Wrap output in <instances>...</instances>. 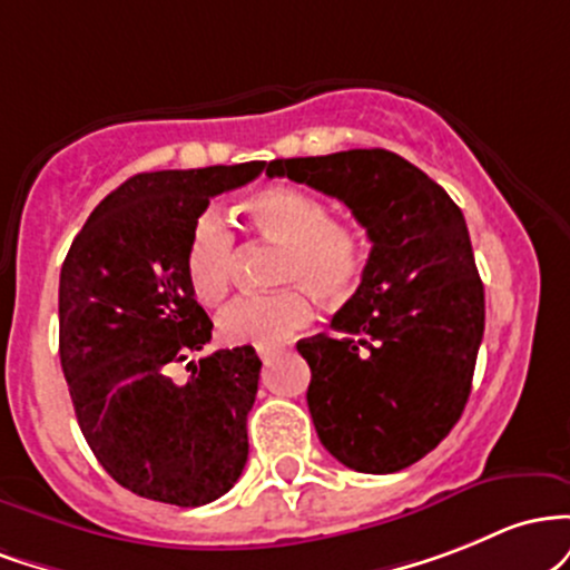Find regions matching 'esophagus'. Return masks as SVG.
<instances>
[{
	"mask_svg": "<svg viewBox=\"0 0 570 570\" xmlns=\"http://www.w3.org/2000/svg\"><path fill=\"white\" fill-rule=\"evenodd\" d=\"M258 355H261V361H264V363H268V357H272V353H268V350H258Z\"/></svg>",
	"mask_w": 570,
	"mask_h": 570,
	"instance_id": "esophagus-1",
	"label": "esophagus"
}]
</instances>
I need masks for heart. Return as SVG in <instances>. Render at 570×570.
I'll use <instances>...</instances> for the list:
<instances>
[{"label":"heart","instance_id":"1","mask_svg":"<svg viewBox=\"0 0 570 570\" xmlns=\"http://www.w3.org/2000/svg\"><path fill=\"white\" fill-rule=\"evenodd\" d=\"M245 223L255 234L283 245L277 293H250L236 298L217 317L226 344L274 350L312 320L309 287L325 304H344L355 296L368 264V239L350 217L331 215L328 202L298 185H268L242 204ZM236 247L232 228L220 215L204 213L194 223L185 277L202 304H217L234 279Z\"/></svg>","mask_w":570,"mask_h":570}]
</instances>
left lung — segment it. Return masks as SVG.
Here are the masks:
<instances>
[{"mask_svg":"<svg viewBox=\"0 0 570 570\" xmlns=\"http://www.w3.org/2000/svg\"><path fill=\"white\" fill-rule=\"evenodd\" d=\"M266 175L336 196L371 239L363 283L331 320L336 336L296 344L312 368L306 404L320 441L361 474L417 463L463 414L484 334L463 213L382 147L277 158Z\"/></svg>","mask_w":570,"mask_h":570,"instance_id":"obj_1","label":"left lung"}]
</instances>
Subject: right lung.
Masks as SVG:
<instances>
[{
  "mask_svg": "<svg viewBox=\"0 0 570 570\" xmlns=\"http://www.w3.org/2000/svg\"><path fill=\"white\" fill-rule=\"evenodd\" d=\"M264 161L134 175L75 236L59 279V355L82 436L120 488L204 507L247 463V414L258 393L253 347L175 363L213 338L185 277L194 223L209 199L242 188Z\"/></svg>",
  "mask_w": 570,
  "mask_h": 570,
  "instance_id": "right-lung-1",
  "label": "right lung"
}]
</instances>
